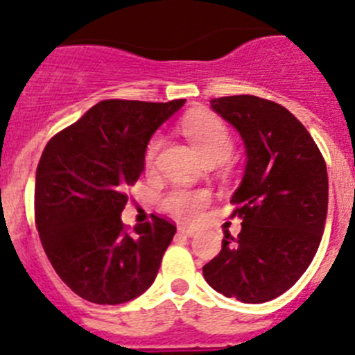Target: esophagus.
I'll return each mask as SVG.
<instances>
[{
	"label": "esophagus",
	"mask_w": 355,
	"mask_h": 355,
	"mask_svg": "<svg viewBox=\"0 0 355 355\" xmlns=\"http://www.w3.org/2000/svg\"><path fill=\"white\" fill-rule=\"evenodd\" d=\"M178 230H180L181 234H184V236H188V237H191L195 234V229H190V227H184V225H181Z\"/></svg>",
	"instance_id": "34e87169"
}]
</instances>
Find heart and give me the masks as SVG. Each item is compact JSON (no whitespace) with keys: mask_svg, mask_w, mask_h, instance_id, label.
<instances>
[{"mask_svg":"<svg viewBox=\"0 0 355 355\" xmlns=\"http://www.w3.org/2000/svg\"><path fill=\"white\" fill-rule=\"evenodd\" d=\"M183 133L191 148L204 162H223L232 149V137L222 119L211 114H193L183 121ZM162 146L160 137H153L146 148V167L155 165ZM209 202V193L204 190H172L165 197L164 207L181 220H195L200 209Z\"/></svg>","mask_w":355,"mask_h":355,"instance_id":"1","label":"heart"}]
</instances>
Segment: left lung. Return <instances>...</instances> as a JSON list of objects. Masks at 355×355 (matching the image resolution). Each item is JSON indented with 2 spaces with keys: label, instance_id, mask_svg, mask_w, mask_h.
I'll return each instance as SVG.
<instances>
[{
  "label": "left lung",
  "instance_id": "8db88e82",
  "mask_svg": "<svg viewBox=\"0 0 355 355\" xmlns=\"http://www.w3.org/2000/svg\"><path fill=\"white\" fill-rule=\"evenodd\" d=\"M245 142L243 180L230 202L241 232L202 268L207 284L241 303L287 292L311 264L327 216V168L303 123L285 107L252 95L211 100Z\"/></svg>",
  "mask_w": 355,
  "mask_h": 355
}]
</instances>
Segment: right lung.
<instances>
[{
  "instance_id": "right-lung-1",
  "label": "right lung",
  "mask_w": 355,
  "mask_h": 355,
  "mask_svg": "<svg viewBox=\"0 0 355 355\" xmlns=\"http://www.w3.org/2000/svg\"><path fill=\"white\" fill-rule=\"evenodd\" d=\"M187 100H103L49 141L35 218L52 268L86 301L121 304L155 282L175 227L160 216L125 229L126 188L141 178L153 133Z\"/></svg>"
}]
</instances>
